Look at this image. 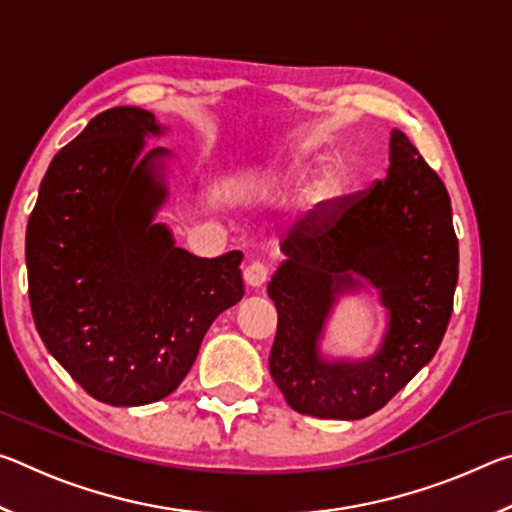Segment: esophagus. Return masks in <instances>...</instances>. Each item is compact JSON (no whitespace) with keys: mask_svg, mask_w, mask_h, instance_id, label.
<instances>
[{"mask_svg":"<svg viewBox=\"0 0 512 512\" xmlns=\"http://www.w3.org/2000/svg\"><path fill=\"white\" fill-rule=\"evenodd\" d=\"M244 280H246L248 287H262V284L268 280V264L250 262L244 268Z\"/></svg>","mask_w":512,"mask_h":512,"instance_id":"esophagus-1","label":"esophagus"}]
</instances>
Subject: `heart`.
<instances>
[{
	"label": "heart",
	"mask_w": 512,
	"mask_h": 512,
	"mask_svg": "<svg viewBox=\"0 0 512 512\" xmlns=\"http://www.w3.org/2000/svg\"><path fill=\"white\" fill-rule=\"evenodd\" d=\"M309 160L291 158L284 162L259 164L255 169H248L241 178V187L250 194H280L284 189L298 185L309 173ZM343 173L336 167L320 169L309 180L302 194V201L314 214H320L339 201L343 194Z\"/></svg>",
	"instance_id": "heart-1"
}]
</instances>
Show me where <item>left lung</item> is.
<instances>
[{
    "mask_svg": "<svg viewBox=\"0 0 512 512\" xmlns=\"http://www.w3.org/2000/svg\"><path fill=\"white\" fill-rule=\"evenodd\" d=\"M388 160L384 180L291 232L268 282L277 309L268 368L298 413L361 420L379 411L433 359L452 318L458 239L447 189L397 128ZM363 281L389 309L385 341L368 360L327 362L317 348L324 320Z\"/></svg>",
    "mask_w": 512,
    "mask_h": 512,
    "instance_id": "obj_1",
    "label": "left lung"
}]
</instances>
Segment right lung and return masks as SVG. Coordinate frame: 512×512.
Here are the masks:
<instances>
[{"mask_svg":"<svg viewBox=\"0 0 512 512\" xmlns=\"http://www.w3.org/2000/svg\"><path fill=\"white\" fill-rule=\"evenodd\" d=\"M153 112H101L56 153L27 225L38 334L85 393L142 406L176 391L207 329L244 298L241 250L205 259L153 223L167 201V149Z\"/></svg>","mask_w":512,"mask_h":512,"instance_id":"obj_1","label":"right lung"}]
</instances>
